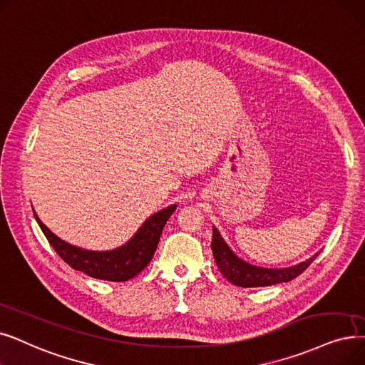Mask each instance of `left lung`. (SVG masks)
<instances>
[{"mask_svg": "<svg viewBox=\"0 0 365 365\" xmlns=\"http://www.w3.org/2000/svg\"><path fill=\"white\" fill-rule=\"evenodd\" d=\"M212 252L216 261L219 272L224 274L235 287L242 288H258V287H272V284L289 282L299 276L307 267L313 262V258L306 262L289 268H261L250 265L240 258H237L232 250L227 246L217 230L213 227V239H212Z\"/></svg>", "mask_w": 365, "mask_h": 365, "instance_id": "1", "label": "left lung"}]
</instances>
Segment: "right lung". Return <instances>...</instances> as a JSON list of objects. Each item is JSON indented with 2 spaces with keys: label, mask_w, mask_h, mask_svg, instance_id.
<instances>
[{
  "label": "right lung",
  "mask_w": 365,
  "mask_h": 365,
  "mask_svg": "<svg viewBox=\"0 0 365 365\" xmlns=\"http://www.w3.org/2000/svg\"><path fill=\"white\" fill-rule=\"evenodd\" d=\"M174 210H176V204L152 215L128 243L107 252H92L68 245L47 228L36 212L34 216L47 242L74 270L83 272L95 279L125 282L137 276L150 262L165 222Z\"/></svg>",
  "instance_id": "1"
}]
</instances>
